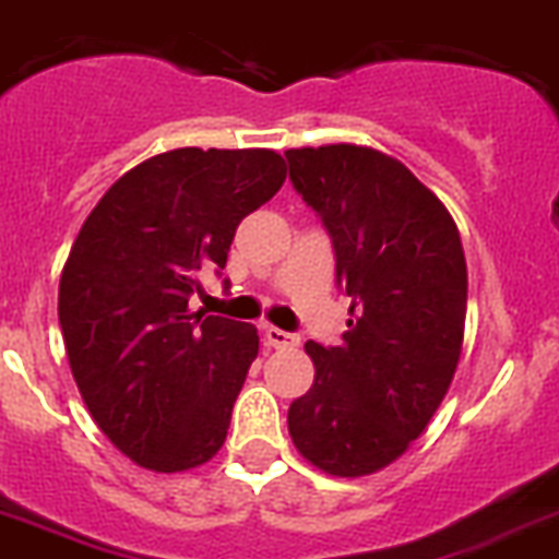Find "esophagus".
<instances>
[{
	"label": "esophagus",
	"mask_w": 559,
	"mask_h": 559,
	"mask_svg": "<svg viewBox=\"0 0 559 559\" xmlns=\"http://www.w3.org/2000/svg\"><path fill=\"white\" fill-rule=\"evenodd\" d=\"M262 336H265V345L276 347V350H288V347L299 345V336H294V333H288V331H280V328H274V325H265Z\"/></svg>",
	"instance_id": "esophagus-1"
}]
</instances>
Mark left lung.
Returning a JSON list of instances; mask_svg holds the SVG:
<instances>
[{
    "mask_svg": "<svg viewBox=\"0 0 559 559\" xmlns=\"http://www.w3.org/2000/svg\"><path fill=\"white\" fill-rule=\"evenodd\" d=\"M322 217L336 280L353 297L342 345L308 342L313 384L288 409L299 455L333 478H365L409 450L455 379L466 257L452 214L395 157L356 143L285 152Z\"/></svg>",
    "mask_w": 559,
    "mask_h": 559,
    "instance_id": "obj_1",
    "label": "left lung"
}]
</instances>
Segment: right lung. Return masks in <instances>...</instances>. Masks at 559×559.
<instances>
[{
	"mask_svg": "<svg viewBox=\"0 0 559 559\" xmlns=\"http://www.w3.org/2000/svg\"><path fill=\"white\" fill-rule=\"evenodd\" d=\"M285 171L274 150L160 152L109 186L67 254V361L93 421L143 469H194L226 441L260 336L189 299Z\"/></svg>",
	"mask_w": 559,
	"mask_h": 559,
	"instance_id": "right-lung-1",
	"label": "right lung"
}]
</instances>
